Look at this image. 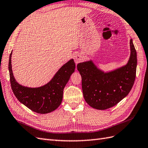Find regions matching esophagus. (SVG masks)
<instances>
[{"instance_id":"esophagus-1","label":"esophagus","mask_w":148,"mask_h":148,"mask_svg":"<svg viewBox=\"0 0 148 148\" xmlns=\"http://www.w3.org/2000/svg\"><path fill=\"white\" fill-rule=\"evenodd\" d=\"M82 59H83L82 56L79 53L76 54V55H75L74 56V61L76 64H78L79 62H80L82 60Z\"/></svg>"}]
</instances>
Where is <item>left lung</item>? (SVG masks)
Here are the masks:
<instances>
[{"mask_svg": "<svg viewBox=\"0 0 148 148\" xmlns=\"http://www.w3.org/2000/svg\"><path fill=\"white\" fill-rule=\"evenodd\" d=\"M130 56L124 65L104 71L90 60L78 63L82 76L83 94L86 102L98 110L114 107L128 95L134 85L137 67V53L130 39Z\"/></svg>", "mask_w": 148, "mask_h": 148, "instance_id": "8db88e82", "label": "left lung"}]
</instances>
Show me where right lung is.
<instances>
[{"instance_id":"1","label":"right lung","mask_w":148,"mask_h":148,"mask_svg":"<svg viewBox=\"0 0 148 148\" xmlns=\"http://www.w3.org/2000/svg\"><path fill=\"white\" fill-rule=\"evenodd\" d=\"M12 51L9 61L12 90L19 101L32 111L45 114L56 110L62 103L63 89L75 71V64L71 59L61 67L51 80L39 87H28L19 84L14 78L11 64Z\"/></svg>"}]
</instances>
